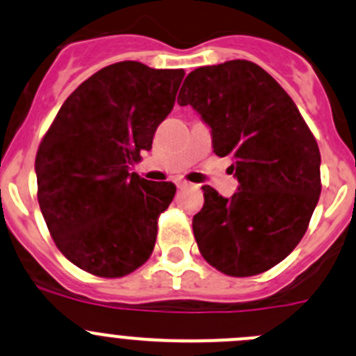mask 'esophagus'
I'll list each match as a JSON object with an SVG mask.
<instances>
[{
	"mask_svg": "<svg viewBox=\"0 0 356 356\" xmlns=\"http://www.w3.org/2000/svg\"><path fill=\"white\" fill-rule=\"evenodd\" d=\"M175 184H177L179 189H184V188H188L189 182H186V181H177V182H175Z\"/></svg>",
	"mask_w": 356,
	"mask_h": 356,
	"instance_id": "34e87169",
	"label": "esophagus"
}]
</instances>
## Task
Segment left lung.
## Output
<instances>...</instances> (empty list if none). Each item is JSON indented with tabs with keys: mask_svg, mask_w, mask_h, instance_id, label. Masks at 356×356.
<instances>
[{
	"mask_svg": "<svg viewBox=\"0 0 356 356\" xmlns=\"http://www.w3.org/2000/svg\"><path fill=\"white\" fill-rule=\"evenodd\" d=\"M177 102L202 115L238 181L230 198L202 188L193 218L202 257L234 277L268 270L297 248L320 198L316 138L288 92L245 59L193 70Z\"/></svg>",
	"mask_w": 356,
	"mask_h": 356,
	"instance_id": "obj_1",
	"label": "left lung"
}]
</instances>
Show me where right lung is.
<instances>
[{"instance_id":"right-lung-1","label":"right lung","mask_w":356,"mask_h":356,"mask_svg":"<svg viewBox=\"0 0 356 356\" xmlns=\"http://www.w3.org/2000/svg\"><path fill=\"white\" fill-rule=\"evenodd\" d=\"M184 70L105 66L66 98L35 159L38 204L58 249L82 270L122 277L151 257L175 184L131 170L174 108Z\"/></svg>"}]
</instances>
